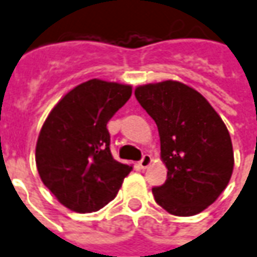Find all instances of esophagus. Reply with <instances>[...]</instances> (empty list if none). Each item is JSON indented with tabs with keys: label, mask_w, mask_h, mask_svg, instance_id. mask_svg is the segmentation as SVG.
I'll use <instances>...</instances> for the list:
<instances>
[{
	"label": "esophagus",
	"mask_w": 257,
	"mask_h": 257,
	"mask_svg": "<svg viewBox=\"0 0 257 257\" xmlns=\"http://www.w3.org/2000/svg\"><path fill=\"white\" fill-rule=\"evenodd\" d=\"M152 161H153L152 156H150V154H145L143 159L139 161V166H141V168H147V167L152 164Z\"/></svg>",
	"instance_id": "34e87169"
}]
</instances>
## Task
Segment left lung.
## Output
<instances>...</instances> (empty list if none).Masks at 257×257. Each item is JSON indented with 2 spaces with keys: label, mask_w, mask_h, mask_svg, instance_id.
I'll return each mask as SVG.
<instances>
[{
  "label": "left lung",
  "mask_w": 257,
  "mask_h": 257,
  "mask_svg": "<svg viewBox=\"0 0 257 257\" xmlns=\"http://www.w3.org/2000/svg\"><path fill=\"white\" fill-rule=\"evenodd\" d=\"M138 101L157 125L166 184L156 202L174 216L207 209L227 188L234 170L232 142L221 116L191 86L164 80L138 86Z\"/></svg>",
  "instance_id": "obj_1"
}]
</instances>
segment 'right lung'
<instances>
[{"label": "right lung", "mask_w": 257, "mask_h": 257, "mask_svg": "<svg viewBox=\"0 0 257 257\" xmlns=\"http://www.w3.org/2000/svg\"><path fill=\"white\" fill-rule=\"evenodd\" d=\"M132 86L90 79L54 105L36 145L43 184L76 213L97 211L119 191L132 166L112 157L107 122L126 103Z\"/></svg>", "instance_id": "add662e5"}]
</instances>
